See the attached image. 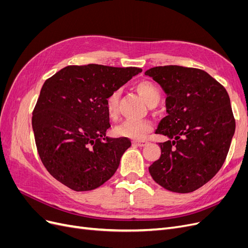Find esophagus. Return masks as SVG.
Listing matches in <instances>:
<instances>
[{
  "instance_id": "obj_1",
  "label": "esophagus",
  "mask_w": 248,
  "mask_h": 248,
  "mask_svg": "<svg viewBox=\"0 0 248 248\" xmlns=\"http://www.w3.org/2000/svg\"><path fill=\"white\" fill-rule=\"evenodd\" d=\"M133 144L139 146V147H146L149 142L146 140H133Z\"/></svg>"
}]
</instances>
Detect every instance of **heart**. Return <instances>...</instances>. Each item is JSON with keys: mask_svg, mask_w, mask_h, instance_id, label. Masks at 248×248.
Returning a JSON list of instances; mask_svg holds the SVG:
<instances>
[{"mask_svg": "<svg viewBox=\"0 0 248 248\" xmlns=\"http://www.w3.org/2000/svg\"><path fill=\"white\" fill-rule=\"evenodd\" d=\"M139 94L142 97L149 107L153 104H158L161 98V94L157 88L151 81H140L136 87ZM120 97V92L115 91L111 93L106 100V107L108 115L110 118H115L118 114V101ZM152 124L149 121H137V120H125L120 123L116 128L115 133L118 137H125L134 140H142L147 134L152 130Z\"/></svg>", "mask_w": 248, "mask_h": 248, "instance_id": "obj_1", "label": "heart"}]
</instances>
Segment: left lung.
<instances>
[{"instance_id": "1", "label": "left lung", "mask_w": 248, "mask_h": 248, "mask_svg": "<svg viewBox=\"0 0 248 248\" xmlns=\"http://www.w3.org/2000/svg\"><path fill=\"white\" fill-rule=\"evenodd\" d=\"M167 94V116L155 133L161 155L149 168L154 181L172 192L188 193L209 182L227 158L235 133L230 97L218 81L197 68L170 65L149 69Z\"/></svg>"}]
</instances>
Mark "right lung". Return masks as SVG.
<instances>
[{
  "mask_svg": "<svg viewBox=\"0 0 248 248\" xmlns=\"http://www.w3.org/2000/svg\"><path fill=\"white\" fill-rule=\"evenodd\" d=\"M140 72L136 67L67 66L44 82L32 126L40 159L59 182L88 191L115 174L131 141L106 137V100Z\"/></svg>",
  "mask_w": 248,
  "mask_h": 248,
  "instance_id": "1",
  "label": "right lung"
}]
</instances>
